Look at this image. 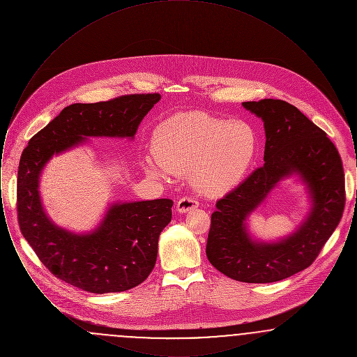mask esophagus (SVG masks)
<instances>
[{"instance_id": "esophagus-1", "label": "esophagus", "mask_w": 357, "mask_h": 357, "mask_svg": "<svg viewBox=\"0 0 357 357\" xmlns=\"http://www.w3.org/2000/svg\"><path fill=\"white\" fill-rule=\"evenodd\" d=\"M198 206H199V202H198L197 199H194V198H191V197H183V198H181V199L178 201L176 210H178L179 213H187V211H190V210H192V208H197Z\"/></svg>"}]
</instances>
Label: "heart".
Returning a JSON list of instances; mask_svg holds the SVG:
<instances>
[{
  "label": "heart",
  "mask_w": 357,
  "mask_h": 357,
  "mask_svg": "<svg viewBox=\"0 0 357 357\" xmlns=\"http://www.w3.org/2000/svg\"><path fill=\"white\" fill-rule=\"evenodd\" d=\"M153 149L155 156L143 163L149 175L190 172L199 192L217 197L238 186L250 170L258 134L246 121L194 111L163 121L155 131Z\"/></svg>",
  "instance_id": "b5f03b06"
}]
</instances>
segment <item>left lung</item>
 <instances>
[{
  "label": "left lung",
  "instance_id": "obj_1",
  "mask_svg": "<svg viewBox=\"0 0 357 357\" xmlns=\"http://www.w3.org/2000/svg\"><path fill=\"white\" fill-rule=\"evenodd\" d=\"M242 105L264 120L265 165L217 202L206 255L217 271L236 281L268 284L304 271L321 252L342 217L344 169L331 139L294 105L278 99ZM293 173L306 183L312 199L306 221L277 243L255 241L245 218L273 186Z\"/></svg>",
  "mask_w": 357,
  "mask_h": 357
}]
</instances>
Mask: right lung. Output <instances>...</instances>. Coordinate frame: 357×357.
Wrapping results in <instances>:
<instances>
[{
  "label": "right lung",
  "instance_id": "obj_1",
  "mask_svg": "<svg viewBox=\"0 0 357 357\" xmlns=\"http://www.w3.org/2000/svg\"><path fill=\"white\" fill-rule=\"evenodd\" d=\"M159 93L124 95L108 102L66 107L29 140L17 174L18 225L38 259L57 278L91 293L135 288L153 272L158 239L170 223L171 199L109 206L99 227L75 234L48 218L38 192L40 174L54 153L88 136L132 139Z\"/></svg>",
  "mask_w": 357,
  "mask_h": 357
}]
</instances>
